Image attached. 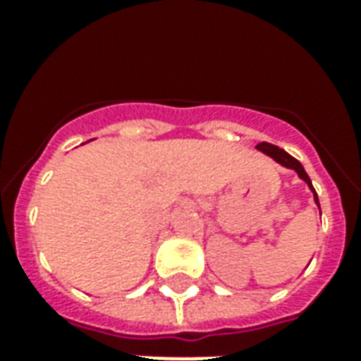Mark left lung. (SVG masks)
Instances as JSON below:
<instances>
[{"instance_id":"obj_1","label":"left lung","mask_w":361,"mask_h":361,"mask_svg":"<svg viewBox=\"0 0 361 361\" xmlns=\"http://www.w3.org/2000/svg\"><path fill=\"white\" fill-rule=\"evenodd\" d=\"M257 147H258V149H260V152L266 153V155H269V157H271V159H275L277 163H281V164H283V166H286V169H294V170H296L298 176H300V178H302V180L305 181V183H307L309 189H311V191L314 192V202L319 204V197H317V191H314L313 183H311L307 172L303 170L302 163H300L298 159H294V157H292V155H288V153H286L285 149H281V147L274 146V144H268V142H260V144H257Z\"/></svg>"}]
</instances>
